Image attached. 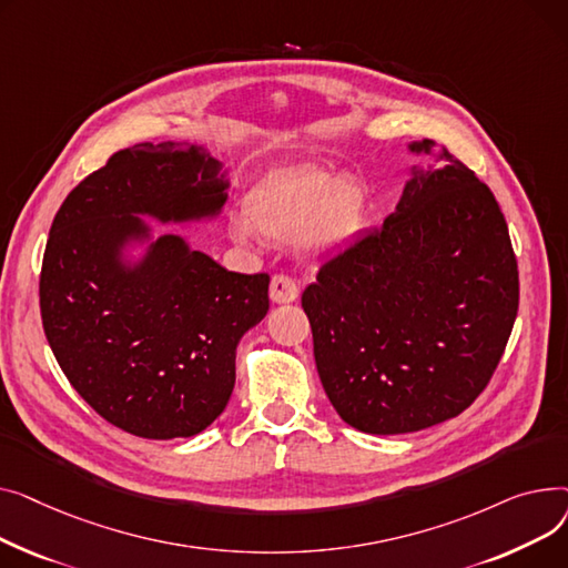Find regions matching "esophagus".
Listing matches in <instances>:
<instances>
[{"instance_id":"1","label":"esophagus","mask_w":568,"mask_h":568,"mask_svg":"<svg viewBox=\"0 0 568 568\" xmlns=\"http://www.w3.org/2000/svg\"><path fill=\"white\" fill-rule=\"evenodd\" d=\"M300 288L288 275H275L271 282V300L275 305H288L297 297Z\"/></svg>"}]
</instances>
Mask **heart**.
<instances>
[{"label":"heart","instance_id":"b5f03b06","mask_svg":"<svg viewBox=\"0 0 568 568\" xmlns=\"http://www.w3.org/2000/svg\"><path fill=\"white\" fill-rule=\"evenodd\" d=\"M247 220L233 217L231 233L250 243L263 239L291 243L300 239L312 252H329L351 243L366 215V194L353 179H335L321 170H295L263 181L245 204Z\"/></svg>","mask_w":568,"mask_h":568}]
</instances>
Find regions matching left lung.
Listing matches in <instances>:
<instances>
[{"label":"left lung","mask_w":568,"mask_h":568,"mask_svg":"<svg viewBox=\"0 0 568 568\" xmlns=\"http://www.w3.org/2000/svg\"><path fill=\"white\" fill-rule=\"evenodd\" d=\"M438 162L413 170L383 226L323 263L303 293L329 404L374 436L460 415L488 385L518 314L499 204L447 149Z\"/></svg>","instance_id":"1"}]
</instances>
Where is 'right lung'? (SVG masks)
Wrapping results in <instances>:
<instances>
[{"label": "right lung", "mask_w": 568, "mask_h": 568, "mask_svg": "<svg viewBox=\"0 0 568 568\" xmlns=\"http://www.w3.org/2000/svg\"><path fill=\"white\" fill-rule=\"evenodd\" d=\"M222 164L174 142L116 151L54 215L39 282L41 318L61 372L110 424L149 440L190 438L226 408L236 346L268 314L265 273H231L181 236L123 247L160 222L213 217Z\"/></svg>", "instance_id": "obj_1"}]
</instances>
